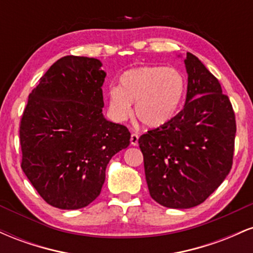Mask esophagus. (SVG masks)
Wrapping results in <instances>:
<instances>
[{
  "label": "esophagus",
  "mask_w": 253,
  "mask_h": 253,
  "mask_svg": "<svg viewBox=\"0 0 253 253\" xmlns=\"http://www.w3.org/2000/svg\"><path fill=\"white\" fill-rule=\"evenodd\" d=\"M138 140H139L138 133H132V134H130V145L136 146V145H138Z\"/></svg>",
  "instance_id": "obj_1"
}]
</instances>
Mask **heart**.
Instances as JSON below:
<instances>
[{"instance_id": "heart-1", "label": "heart", "mask_w": 253, "mask_h": 253, "mask_svg": "<svg viewBox=\"0 0 253 253\" xmlns=\"http://www.w3.org/2000/svg\"><path fill=\"white\" fill-rule=\"evenodd\" d=\"M187 82L175 68L139 66L124 72L120 86L108 91V106L112 117L124 121L132 112L146 127L163 126L176 115L183 102Z\"/></svg>"}]
</instances>
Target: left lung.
Masks as SVG:
<instances>
[{"label": "left lung", "instance_id": "left-lung-1", "mask_svg": "<svg viewBox=\"0 0 253 253\" xmlns=\"http://www.w3.org/2000/svg\"><path fill=\"white\" fill-rule=\"evenodd\" d=\"M184 64V108L138 140L151 197L176 210L205 202L223 182L233 163L237 130L231 101L216 77L189 52Z\"/></svg>", "mask_w": 253, "mask_h": 253}]
</instances>
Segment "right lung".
<instances>
[{
    "mask_svg": "<svg viewBox=\"0 0 253 253\" xmlns=\"http://www.w3.org/2000/svg\"><path fill=\"white\" fill-rule=\"evenodd\" d=\"M101 66L95 58L58 59L32 90L20 123L22 171L59 210H80L94 201L112 157L129 145L127 127L102 114Z\"/></svg>",
    "mask_w": 253,
    "mask_h": 253,
    "instance_id": "1",
    "label": "right lung"
}]
</instances>
